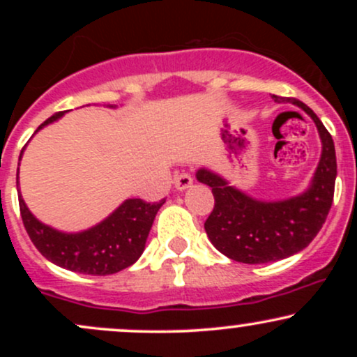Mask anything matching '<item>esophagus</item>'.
<instances>
[{"label":"esophagus","instance_id":"obj_1","mask_svg":"<svg viewBox=\"0 0 357 357\" xmlns=\"http://www.w3.org/2000/svg\"><path fill=\"white\" fill-rule=\"evenodd\" d=\"M191 184H192V178H191L190 173H179V174L174 176L176 190L184 191V190H188V188H190Z\"/></svg>","mask_w":357,"mask_h":357}]
</instances>
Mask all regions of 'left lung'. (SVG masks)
Instances as JSON below:
<instances>
[{"mask_svg": "<svg viewBox=\"0 0 357 357\" xmlns=\"http://www.w3.org/2000/svg\"><path fill=\"white\" fill-rule=\"evenodd\" d=\"M273 100L297 105L317 126L322 154L309 190L285 202L267 203L235 190L211 171L196 173L215 196V206L204 221L208 238L223 255L241 264H268L304 250L321 231L334 199L337 162L333 136L304 102L278 96Z\"/></svg>", "mask_w": 357, "mask_h": 357, "instance_id": "left-lung-1", "label": "left lung"}]
</instances>
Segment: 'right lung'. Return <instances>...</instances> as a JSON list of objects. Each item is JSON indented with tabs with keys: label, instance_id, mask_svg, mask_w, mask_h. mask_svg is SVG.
I'll use <instances>...</instances> for the list:
<instances>
[{
	"label": "right lung",
	"instance_id": "obj_1",
	"mask_svg": "<svg viewBox=\"0 0 357 357\" xmlns=\"http://www.w3.org/2000/svg\"><path fill=\"white\" fill-rule=\"evenodd\" d=\"M61 116L63 112L55 114L36 130ZM16 186H18V173H16ZM18 202L24 230L47 260L72 272L87 273V275H110L130 267L142 255L147 235L165 199L159 203H147L139 198L127 199L109 218L82 233L53 230L31 215L22 195L18 196Z\"/></svg>",
	"mask_w": 357,
	"mask_h": 357
}]
</instances>
